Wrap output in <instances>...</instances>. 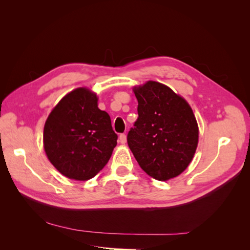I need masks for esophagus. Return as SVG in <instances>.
<instances>
[{"mask_svg": "<svg viewBox=\"0 0 250 250\" xmlns=\"http://www.w3.org/2000/svg\"><path fill=\"white\" fill-rule=\"evenodd\" d=\"M119 141H120V143L121 144H125L126 142H127V137H126V134H120V137H119Z\"/></svg>", "mask_w": 250, "mask_h": 250, "instance_id": "esophagus-1", "label": "esophagus"}]
</instances>
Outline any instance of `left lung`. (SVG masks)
<instances>
[{"mask_svg":"<svg viewBox=\"0 0 250 250\" xmlns=\"http://www.w3.org/2000/svg\"><path fill=\"white\" fill-rule=\"evenodd\" d=\"M139 118L127 135L128 146L148 175L166 181L180 175L198 146L199 128L184 97L149 80L132 88Z\"/></svg>","mask_w":250,"mask_h":250,"instance_id":"obj_1","label":"left lung"}]
</instances>
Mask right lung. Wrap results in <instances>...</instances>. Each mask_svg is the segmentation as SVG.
<instances>
[{"instance_id":"1","label":"right lung","mask_w":250,"mask_h":250,"mask_svg":"<svg viewBox=\"0 0 250 250\" xmlns=\"http://www.w3.org/2000/svg\"><path fill=\"white\" fill-rule=\"evenodd\" d=\"M98 99L92 89L75 88L55 105L44 123V152L70 179L85 181L96 176L117 146L110 117L98 107Z\"/></svg>"}]
</instances>
